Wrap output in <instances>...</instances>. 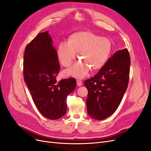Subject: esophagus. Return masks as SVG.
<instances>
[{
  "label": "esophagus",
  "instance_id": "1",
  "mask_svg": "<svg viewBox=\"0 0 151 151\" xmlns=\"http://www.w3.org/2000/svg\"><path fill=\"white\" fill-rule=\"evenodd\" d=\"M76 83H77V85L78 86H81L82 85V81L81 80H78L77 81H76Z\"/></svg>",
  "mask_w": 151,
  "mask_h": 151
}]
</instances>
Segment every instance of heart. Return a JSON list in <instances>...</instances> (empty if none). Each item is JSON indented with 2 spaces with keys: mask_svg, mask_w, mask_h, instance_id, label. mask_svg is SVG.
<instances>
[{
  "mask_svg": "<svg viewBox=\"0 0 151 151\" xmlns=\"http://www.w3.org/2000/svg\"><path fill=\"white\" fill-rule=\"evenodd\" d=\"M111 42L107 37H100L89 31L73 34L68 42H61L58 48V56L61 64L70 66L79 52L81 61L68 70L66 73L76 78H83L90 69L99 70L107 61L111 51Z\"/></svg>",
  "mask_w": 151,
  "mask_h": 151,
  "instance_id": "heart-1",
  "label": "heart"
}]
</instances>
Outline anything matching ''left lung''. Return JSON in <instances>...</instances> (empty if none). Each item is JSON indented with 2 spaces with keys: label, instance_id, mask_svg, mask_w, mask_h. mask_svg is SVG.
I'll return each mask as SVG.
<instances>
[{
  "label": "left lung",
  "instance_id": "left-lung-1",
  "mask_svg": "<svg viewBox=\"0 0 151 151\" xmlns=\"http://www.w3.org/2000/svg\"><path fill=\"white\" fill-rule=\"evenodd\" d=\"M130 58L127 48L116 51L98 73L86 80L87 112L95 120L109 117L117 109L127 88Z\"/></svg>",
  "mask_w": 151,
  "mask_h": 151
}]
</instances>
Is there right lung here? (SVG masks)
<instances>
[{
	"label": "right lung",
	"mask_w": 151,
	"mask_h": 151,
	"mask_svg": "<svg viewBox=\"0 0 151 151\" xmlns=\"http://www.w3.org/2000/svg\"><path fill=\"white\" fill-rule=\"evenodd\" d=\"M48 31L39 33L26 47L24 79L34 103L46 118L57 120L66 112V99L76 86L73 78L58 81L60 70L57 51Z\"/></svg>",
	"instance_id": "1"
}]
</instances>
